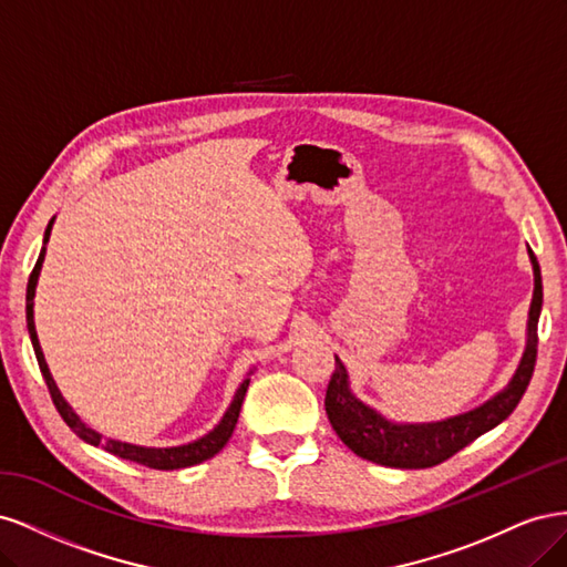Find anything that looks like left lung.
Masks as SVG:
<instances>
[{"mask_svg": "<svg viewBox=\"0 0 567 567\" xmlns=\"http://www.w3.org/2000/svg\"><path fill=\"white\" fill-rule=\"evenodd\" d=\"M529 257L532 267H535V296H532L529 305L527 348L523 354V362L508 388L480 409L440 423L394 425L354 398L348 388L346 367H342V362L336 357V371L331 375L329 388H326L323 404L333 431L357 456L392 468H431L442 461H447L450 456L466 447V444H471L473 440L492 431L494 425H499L504 419L511 416V411L523 400L537 364L542 271L535 252L529 250Z\"/></svg>", "mask_w": 567, "mask_h": 567, "instance_id": "1", "label": "left lung"}]
</instances>
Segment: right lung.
Returning <instances> with one entry per match:
<instances>
[{
  "label": "right lung",
  "mask_w": 567,
  "mask_h": 567,
  "mask_svg": "<svg viewBox=\"0 0 567 567\" xmlns=\"http://www.w3.org/2000/svg\"><path fill=\"white\" fill-rule=\"evenodd\" d=\"M49 231H51V221L47 225V231H44V246H42V252L38 257L35 267H32L30 271V279H28V293H25V319H28V333H30V340H32V350H35V357H38V364H40V371L44 375V383H47V390L51 394V402H54L56 411L61 414V419L65 421V425L71 427V431L82 437L84 442L94 444V447H104L106 452L120 456V458H127V461H134V463H142V466H148V468H156V471H177V468H186V466H196V463L205 461V458H213L225 444L229 442L234 427H236V421H238V411H241V404H244V398H246V390H248V383L250 379H246L241 383V388H238L236 398L231 402V406L227 409L225 419L219 421V425L215 427L213 433H208L205 437L192 442V444H184V447H169V450H146V447H134V444H125V442H117V440H101L99 433H94L92 427L84 425L75 414L73 409L65 404V400L61 398V392L54 383V379H51V373L47 369V362H44V354H42V348H40V340H38V333H35V321H32V298H35V286H38V277H40V269H42V260H44V252H47V241H49Z\"/></svg>",
  "instance_id": "add662e5"
}]
</instances>
